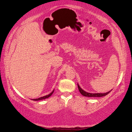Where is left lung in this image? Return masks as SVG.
I'll use <instances>...</instances> for the list:
<instances>
[{
	"label": "left lung",
	"mask_w": 132,
	"mask_h": 132,
	"mask_svg": "<svg viewBox=\"0 0 132 132\" xmlns=\"http://www.w3.org/2000/svg\"><path fill=\"white\" fill-rule=\"evenodd\" d=\"M77 86H78V88H79V92H80V93L82 94V95L84 96H86V97H102V96H104L106 95L107 94H109L111 90L109 91V92H108L106 93H95V94H92V93H87L85 91H84L81 87L79 86V84H77Z\"/></svg>",
	"instance_id": "1"
}]
</instances>
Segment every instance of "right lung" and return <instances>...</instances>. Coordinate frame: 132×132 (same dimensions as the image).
I'll list each match as a JSON object with an SVG mask.
<instances>
[{
  "label": "right lung",
  "mask_w": 132,
  "mask_h": 132,
  "mask_svg": "<svg viewBox=\"0 0 132 132\" xmlns=\"http://www.w3.org/2000/svg\"><path fill=\"white\" fill-rule=\"evenodd\" d=\"M53 92H54V90H53L52 91V92L51 93H50V94H48V95H46V96H43V97H39V98H38V99H33V100H35V101H38V100H43V99H46V98H48V97H49L51 95H52V94H53Z\"/></svg>",
  "instance_id": "1"
}]
</instances>
